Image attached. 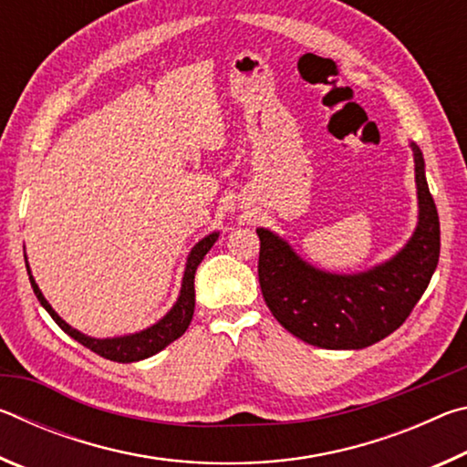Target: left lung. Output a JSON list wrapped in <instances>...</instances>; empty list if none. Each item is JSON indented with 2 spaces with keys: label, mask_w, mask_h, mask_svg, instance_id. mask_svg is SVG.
Returning <instances> with one entry per match:
<instances>
[{
  "label": "left lung",
  "mask_w": 467,
  "mask_h": 467,
  "mask_svg": "<svg viewBox=\"0 0 467 467\" xmlns=\"http://www.w3.org/2000/svg\"><path fill=\"white\" fill-rule=\"evenodd\" d=\"M418 223L393 257L365 272L336 274L305 262L270 228H257L259 286L284 329L327 350H360L393 334L424 295L439 264L437 205L424 175V156L414 141Z\"/></svg>",
  "instance_id": "1"
}]
</instances>
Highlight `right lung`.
Listing matches in <instances>:
<instances>
[{
    "label": "right lung",
    "instance_id": "right-lung-1",
    "mask_svg": "<svg viewBox=\"0 0 467 467\" xmlns=\"http://www.w3.org/2000/svg\"><path fill=\"white\" fill-rule=\"evenodd\" d=\"M220 233L214 231L210 234H205L202 241H197L193 244V249L189 251L187 262H185V272H183V280H181V290L177 296V303L171 306V311L164 315L162 319H158L152 326L136 331V334H128V336H115V337H92L86 336L82 331L74 329L69 323L63 321L57 313H55L53 306L49 305V300L43 296L41 288L35 282L33 274H30V265L26 264L28 270V278H30V286H33L35 295L38 298V303L45 306V311L51 315L53 321L66 331L69 337H74L76 342H80L82 346L88 348V350L97 352L99 357L113 360V362H138L154 357L161 350H164L171 342H175L177 337H181L187 331L189 323H192L193 317V309H195V288H193V280H195V270L197 265L202 264V259L205 257L214 243L218 241ZM26 257V255H25Z\"/></svg>",
    "mask_w": 467,
    "mask_h": 467
}]
</instances>
